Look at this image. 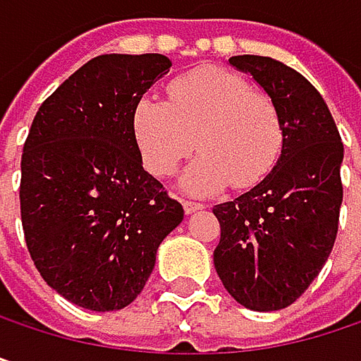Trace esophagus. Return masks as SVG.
Segmentation results:
<instances>
[{"label":"esophagus","instance_id":"esophagus-1","mask_svg":"<svg viewBox=\"0 0 361 361\" xmlns=\"http://www.w3.org/2000/svg\"><path fill=\"white\" fill-rule=\"evenodd\" d=\"M200 209H202V204H200V202L183 200V211H185V213H196V211H200Z\"/></svg>","mask_w":361,"mask_h":361}]
</instances>
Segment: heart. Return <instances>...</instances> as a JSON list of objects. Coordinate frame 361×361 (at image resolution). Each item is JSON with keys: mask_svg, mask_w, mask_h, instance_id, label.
Segmentation results:
<instances>
[{"mask_svg": "<svg viewBox=\"0 0 361 361\" xmlns=\"http://www.w3.org/2000/svg\"><path fill=\"white\" fill-rule=\"evenodd\" d=\"M133 135L144 167L157 178L178 171L196 144L200 157L183 176L192 194H213L230 181L249 190L276 167L284 125L276 102L226 68L200 66L178 75L167 102L144 98L133 110Z\"/></svg>", "mask_w": 361, "mask_h": 361, "instance_id": "obj_1", "label": "heart"}]
</instances>
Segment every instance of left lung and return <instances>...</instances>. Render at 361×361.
Returning a JSON list of instances; mask_svg holds the SVG:
<instances>
[{"mask_svg": "<svg viewBox=\"0 0 361 361\" xmlns=\"http://www.w3.org/2000/svg\"><path fill=\"white\" fill-rule=\"evenodd\" d=\"M230 64L276 102L284 146L265 180L215 204L221 238L213 263L240 305L276 312L307 290L334 247L343 142L324 98L295 68L265 56H232Z\"/></svg>", "mask_w": 361, "mask_h": 361, "instance_id": "left-lung-1", "label": "left lung"}]
</instances>
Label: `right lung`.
<instances>
[{
	"label": "right lung",
	"mask_w": 361,
	"mask_h": 361,
	"mask_svg": "<svg viewBox=\"0 0 361 361\" xmlns=\"http://www.w3.org/2000/svg\"><path fill=\"white\" fill-rule=\"evenodd\" d=\"M171 60L104 54L37 110L20 161V219L41 278L71 303L127 307L183 207L142 167L133 110Z\"/></svg>",
	"instance_id": "obj_1"
}]
</instances>
